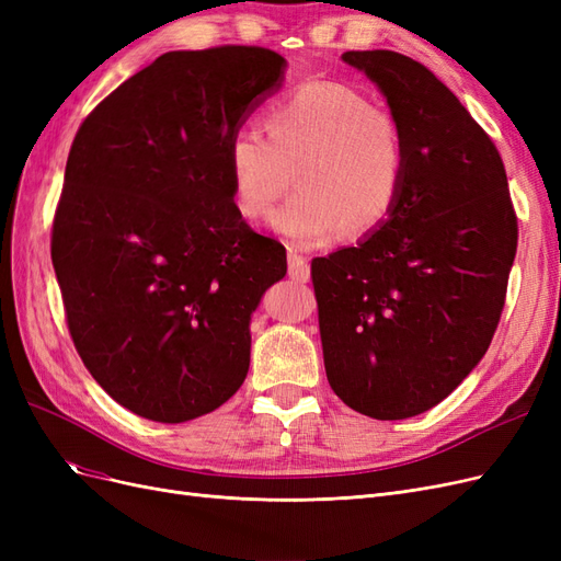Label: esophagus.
Here are the masks:
<instances>
[{"label": "esophagus", "instance_id": "1", "mask_svg": "<svg viewBox=\"0 0 561 561\" xmlns=\"http://www.w3.org/2000/svg\"><path fill=\"white\" fill-rule=\"evenodd\" d=\"M287 266H290V276H293L295 280H299V283H307V280H309L311 268H309L307 257H301V254H297V252L290 250V254H287Z\"/></svg>", "mask_w": 561, "mask_h": 561}]
</instances>
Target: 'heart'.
Here are the masks:
<instances>
[{
	"label": "heart",
	"mask_w": 561,
	"mask_h": 561,
	"mask_svg": "<svg viewBox=\"0 0 561 561\" xmlns=\"http://www.w3.org/2000/svg\"><path fill=\"white\" fill-rule=\"evenodd\" d=\"M264 130L239 128L225 149L233 208L260 222L290 184L297 190L274 227L299 248L348 229L377 231L404 184V142L396 118L344 81H304L271 103Z\"/></svg>",
	"instance_id": "1"
}]
</instances>
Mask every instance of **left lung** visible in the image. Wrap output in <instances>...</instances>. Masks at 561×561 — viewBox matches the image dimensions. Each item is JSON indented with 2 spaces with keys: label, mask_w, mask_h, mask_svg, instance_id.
<instances>
[{
  "label": "left lung",
  "mask_w": 561,
  "mask_h": 561,
  "mask_svg": "<svg viewBox=\"0 0 561 561\" xmlns=\"http://www.w3.org/2000/svg\"><path fill=\"white\" fill-rule=\"evenodd\" d=\"M342 60L383 93L404 184L358 245L311 262L328 381L379 421L428 412L478 367L496 332L517 217L496 145L428 67L396 50Z\"/></svg>",
  "instance_id": "8db88e82"
}]
</instances>
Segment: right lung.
<instances>
[{
  "label": "right lung",
  "mask_w": 561,
  "mask_h": 561,
  "mask_svg": "<svg viewBox=\"0 0 561 561\" xmlns=\"http://www.w3.org/2000/svg\"><path fill=\"white\" fill-rule=\"evenodd\" d=\"M285 65L260 46L171 50L77 130L50 260L83 365L142 419L192 421L245 381L250 316L287 260L236 213L225 149Z\"/></svg>",
  "instance_id": "obj_1"
}]
</instances>
